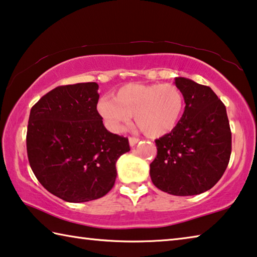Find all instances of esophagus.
<instances>
[{
	"label": "esophagus",
	"mask_w": 257,
	"mask_h": 257,
	"mask_svg": "<svg viewBox=\"0 0 257 257\" xmlns=\"http://www.w3.org/2000/svg\"><path fill=\"white\" fill-rule=\"evenodd\" d=\"M139 139H137V138H130L128 139V142H130V146L131 147H134V146H137L138 144H139Z\"/></svg>",
	"instance_id": "34e87169"
}]
</instances>
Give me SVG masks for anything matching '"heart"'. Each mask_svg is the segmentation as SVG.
Instances as JSON below:
<instances>
[{
  "instance_id": "b5f03b06",
  "label": "heart",
  "mask_w": 257,
  "mask_h": 257,
  "mask_svg": "<svg viewBox=\"0 0 257 257\" xmlns=\"http://www.w3.org/2000/svg\"><path fill=\"white\" fill-rule=\"evenodd\" d=\"M96 110L111 132L123 131L134 115L147 136L157 138L178 125L184 110V95L172 84H127L113 99H100Z\"/></svg>"
}]
</instances>
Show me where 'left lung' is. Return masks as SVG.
I'll list each match as a JSON object with an SVG mask.
<instances>
[{
    "label": "left lung",
    "instance_id": "1",
    "mask_svg": "<svg viewBox=\"0 0 257 257\" xmlns=\"http://www.w3.org/2000/svg\"><path fill=\"white\" fill-rule=\"evenodd\" d=\"M184 95V112L173 131L157 139L150 178L162 191L193 196L209 190L222 178L231 155L226 109L211 87L175 77Z\"/></svg>",
    "mask_w": 257,
    "mask_h": 257
}]
</instances>
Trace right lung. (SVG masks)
<instances>
[{
  "instance_id": "right-lung-1",
  "label": "right lung",
  "mask_w": 257,
  "mask_h": 257,
  "mask_svg": "<svg viewBox=\"0 0 257 257\" xmlns=\"http://www.w3.org/2000/svg\"><path fill=\"white\" fill-rule=\"evenodd\" d=\"M94 82L58 86L31 109L27 155L36 179L68 203L101 198L115 183L128 140L104 127Z\"/></svg>"
}]
</instances>
